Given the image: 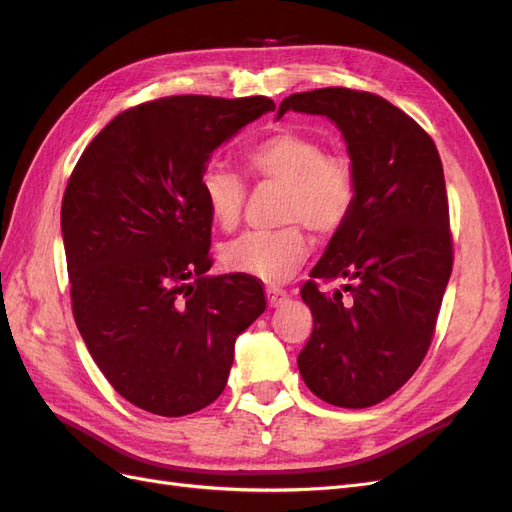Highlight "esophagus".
Here are the masks:
<instances>
[{
  "label": "esophagus",
  "mask_w": 512,
  "mask_h": 512,
  "mask_svg": "<svg viewBox=\"0 0 512 512\" xmlns=\"http://www.w3.org/2000/svg\"><path fill=\"white\" fill-rule=\"evenodd\" d=\"M267 301L271 307H280L288 301V292L282 290V288H267Z\"/></svg>",
  "instance_id": "34e87169"
}]
</instances>
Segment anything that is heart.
<instances>
[{"label":"heart","instance_id":"1","mask_svg":"<svg viewBox=\"0 0 512 512\" xmlns=\"http://www.w3.org/2000/svg\"><path fill=\"white\" fill-rule=\"evenodd\" d=\"M256 183L284 188L280 222L273 232H247L222 250L226 269L284 284L307 258V241L299 224L329 237L342 230L359 196V175L348 153L327 151L322 138L301 130H280L254 143L243 156ZM211 220L222 230L241 222L247 185L228 168L209 164L200 177Z\"/></svg>","mask_w":512,"mask_h":512}]
</instances>
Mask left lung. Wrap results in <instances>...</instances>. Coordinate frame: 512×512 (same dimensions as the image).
Masks as SVG:
<instances>
[{
	"instance_id": "obj_1",
	"label": "left lung",
	"mask_w": 512,
	"mask_h": 512,
	"mask_svg": "<svg viewBox=\"0 0 512 512\" xmlns=\"http://www.w3.org/2000/svg\"><path fill=\"white\" fill-rule=\"evenodd\" d=\"M324 115L342 130L359 196L301 288L314 329L299 352L307 389L339 408H369L401 389L431 346L453 235L433 138L376 94L324 87L292 94L277 111ZM346 276L349 294L318 281Z\"/></svg>"
}]
</instances>
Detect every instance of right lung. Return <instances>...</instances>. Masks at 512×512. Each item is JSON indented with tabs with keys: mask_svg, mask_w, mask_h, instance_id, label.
<instances>
[{
	"mask_svg": "<svg viewBox=\"0 0 512 512\" xmlns=\"http://www.w3.org/2000/svg\"><path fill=\"white\" fill-rule=\"evenodd\" d=\"M273 100L168 96L119 113L68 179L61 232L74 322L113 389L136 408L185 416L224 391L235 339L265 312L245 273L207 277L209 153Z\"/></svg>",
	"mask_w": 512,
	"mask_h": 512,
	"instance_id": "1",
	"label": "right lung"
}]
</instances>
